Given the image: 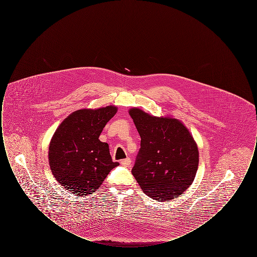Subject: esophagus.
I'll list each match as a JSON object with an SVG mask.
<instances>
[{
    "label": "esophagus",
    "mask_w": 257,
    "mask_h": 257,
    "mask_svg": "<svg viewBox=\"0 0 257 257\" xmlns=\"http://www.w3.org/2000/svg\"><path fill=\"white\" fill-rule=\"evenodd\" d=\"M120 164L124 166V167H129L131 165V160L130 158H126V159H123L120 161Z\"/></svg>",
    "instance_id": "esophagus-1"
}]
</instances>
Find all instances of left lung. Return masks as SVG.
Here are the masks:
<instances>
[{
    "label": "left lung",
    "mask_w": 257,
    "mask_h": 257,
    "mask_svg": "<svg viewBox=\"0 0 257 257\" xmlns=\"http://www.w3.org/2000/svg\"><path fill=\"white\" fill-rule=\"evenodd\" d=\"M129 114L142 139L132 169L137 182L156 200L180 196L193 183L198 167L193 136L176 118L153 116L138 108Z\"/></svg>",
    "instance_id": "8db88e82"
}]
</instances>
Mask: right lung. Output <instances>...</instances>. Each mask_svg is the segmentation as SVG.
I'll return each instance as SVG.
<instances>
[{
  "mask_svg": "<svg viewBox=\"0 0 257 257\" xmlns=\"http://www.w3.org/2000/svg\"><path fill=\"white\" fill-rule=\"evenodd\" d=\"M117 108L83 109L69 114L58 127L49 147V164L56 180L76 196L93 194L110 171L112 162L107 143L99 141Z\"/></svg>",
  "mask_w": 257,
  "mask_h": 257,
  "instance_id": "obj_1",
  "label": "right lung"
}]
</instances>
